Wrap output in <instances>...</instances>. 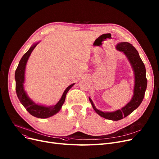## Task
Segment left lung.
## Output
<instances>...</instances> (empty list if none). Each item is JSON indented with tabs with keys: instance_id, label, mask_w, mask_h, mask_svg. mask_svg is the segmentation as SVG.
Masks as SVG:
<instances>
[{
	"instance_id": "1",
	"label": "left lung",
	"mask_w": 159,
	"mask_h": 159,
	"mask_svg": "<svg viewBox=\"0 0 159 159\" xmlns=\"http://www.w3.org/2000/svg\"><path fill=\"white\" fill-rule=\"evenodd\" d=\"M116 48L120 52H122L126 56L134 71L135 86L131 100L121 110H118L113 112H103L97 110L93 104V101L89 98L93 108L97 114L101 116L102 117L112 120H119L124 117H126L128 115L137 109L143 102L148 82L144 64L141 60L137 50L135 47H133L132 44L127 42H122L117 44Z\"/></svg>"
}]
</instances>
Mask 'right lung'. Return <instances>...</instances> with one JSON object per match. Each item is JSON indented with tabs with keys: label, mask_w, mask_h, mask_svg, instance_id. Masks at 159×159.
<instances>
[{
	"label": "right lung",
	"mask_w": 159,
	"mask_h": 159,
	"mask_svg": "<svg viewBox=\"0 0 159 159\" xmlns=\"http://www.w3.org/2000/svg\"><path fill=\"white\" fill-rule=\"evenodd\" d=\"M38 44L39 43H35L32 46H31L28 51L23 55L20 59L15 73V79L16 82L15 88L16 95H17L20 102L23 105V106L26 108V110L31 115L35 116V117L40 119H46L55 115L61 110L62 106L65 101L67 93H68V91L75 84H72L67 88L64 91L63 95L59 100V101L55 105L52 106L48 107L43 105L37 104L29 98V97L26 94V92L24 89V83L25 80V69H26V63L31 52Z\"/></svg>",
	"instance_id": "1"
}]
</instances>
